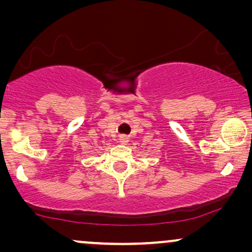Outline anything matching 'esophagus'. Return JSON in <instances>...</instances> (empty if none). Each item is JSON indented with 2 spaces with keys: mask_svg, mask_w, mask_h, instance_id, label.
Returning a JSON list of instances; mask_svg holds the SVG:
<instances>
[{
  "mask_svg": "<svg viewBox=\"0 0 252 252\" xmlns=\"http://www.w3.org/2000/svg\"><path fill=\"white\" fill-rule=\"evenodd\" d=\"M129 141V139L127 136H125V135H122V136H119V143H122V144H126L127 142H128Z\"/></svg>",
  "mask_w": 252,
  "mask_h": 252,
  "instance_id": "34e87169",
  "label": "esophagus"
}]
</instances>
